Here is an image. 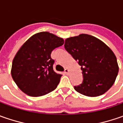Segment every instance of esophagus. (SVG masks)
Returning a JSON list of instances; mask_svg holds the SVG:
<instances>
[{
    "label": "esophagus",
    "mask_w": 123,
    "mask_h": 123,
    "mask_svg": "<svg viewBox=\"0 0 123 123\" xmlns=\"http://www.w3.org/2000/svg\"><path fill=\"white\" fill-rule=\"evenodd\" d=\"M64 73L66 74H69V70L68 68H66L64 70Z\"/></svg>",
    "instance_id": "obj_1"
}]
</instances>
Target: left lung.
<instances>
[{
  "label": "left lung",
  "instance_id": "8db88e82",
  "mask_svg": "<svg viewBox=\"0 0 123 123\" xmlns=\"http://www.w3.org/2000/svg\"><path fill=\"white\" fill-rule=\"evenodd\" d=\"M64 47L81 66L83 80L74 90L90 97L103 94L113 86L118 73L116 55L103 42L80 34L66 39Z\"/></svg>",
  "mask_w": 123,
  "mask_h": 123
}]
</instances>
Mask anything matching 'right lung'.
<instances>
[{
    "mask_svg": "<svg viewBox=\"0 0 123 123\" xmlns=\"http://www.w3.org/2000/svg\"><path fill=\"white\" fill-rule=\"evenodd\" d=\"M63 38L47 31L34 34L23 44L12 62L11 74L24 93L41 97L53 91L62 74L55 73L51 52L64 44Z\"/></svg>",
    "mask_w": 123,
    "mask_h": 123,
    "instance_id": "1",
    "label": "right lung"
}]
</instances>
